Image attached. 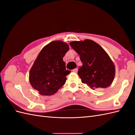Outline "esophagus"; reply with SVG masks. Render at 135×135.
<instances>
[{
	"instance_id": "esophagus-1",
	"label": "esophagus",
	"mask_w": 135,
	"mask_h": 135,
	"mask_svg": "<svg viewBox=\"0 0 135 135\" xmlns=\"http://www.w3.org/2000/svg\"><path fill=\"white\" fill-rule=\"evenodd\" d=\"M78 71V68H75V69H74V70H73V72H74V73H76Z\"/></svg>"
}]
</instances>
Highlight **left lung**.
<instances>
[{
  "label": "left lung",
  "instance_id": "left-lung-1",
  "mask_svg": "<svg viewBox=\"0 0 135 135\" xmlns=\"http://www.w3.org/2000/svg\"><path fill=\"white\" fill-rule=\"evenodd\" d=\"M70 44L80 56L83 63L78 72L82 82L96 90L110 86L115 76V66L105 50L98 44L88 39L75 41Z\"/></svg>",
  "mask_w": 135,
  "mask_h": 135
}]
</instances>
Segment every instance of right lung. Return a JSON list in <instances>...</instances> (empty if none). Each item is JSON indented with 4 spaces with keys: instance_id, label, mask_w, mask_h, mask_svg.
<instances>
[{
    "instance_id": "add662e5",
    "label": "right lung",
    "mask_w": 135,
    "mask_h": 135,
    "mask_svg": "<svg viewBox=\"0 0 135 135\" xmlns=\"http://www.w3.org/2000/svg\"><path fill=\"white\" fill-rule=\"evenodd\" d=\"M70 47L66 42L54 41L41 49L29 73V82L40 95H52L65 84L66 70L63 57Z\"/></svg>"
}]
</instances>
